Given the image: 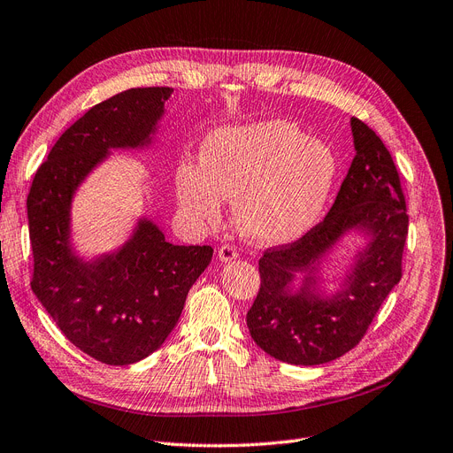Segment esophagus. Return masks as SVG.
<instances>
[{"mask_svg":"<svg viewBox=\"0 0 453 453\" xmlns=\"http://www.w3.org/2000/svg\"><path fill=\"white\" fill-rule=\"evenodd\" d=\"M237 255H239V253H237V248L231 246V244H224V246H220V250H219V257H220V261H224V263L237 259Z\"/></svg>","mask_w":453,"mask_h":453,"instance_id":"1","label":"esophagus"}]
</instances>
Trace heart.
<instances>
[{
    "label": "heart",
    "mask_w": 453,
    "mask_h": 453,
    "mask_svg": "<svg viewBox=\"0 0 453 453\" xmlns=\"http://www.w3.org/2000/svg\"><path fill=\"white\" fill-rule=\"evenodd\" d=\"M339 175L326 142L294 122L261 120L219 127L202 142V165L175 173L181 211L200 224L220 222L226 198L248 239L280 244L302 237L322 216Z\"/></svg>",
    "instance_id": "heart-1"
}]
</instances>
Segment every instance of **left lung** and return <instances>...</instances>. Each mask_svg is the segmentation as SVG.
<instances>
[{
    "instance_id": "obj_1",
    "label": "left lung",
    "mask_w": 453,
    "mask_h": 453,
    "mask_svg": "<svg viewBox=\"0 0 453 453\" xmlns=\"http://www.w3.org/2000/svg\"><path fill=\"white\" fill-rule=\"evenodd\" d=\"M351 131L357 153L326 219L298 241L266 248L259 259L261 287L246 324L255 344L288 365H324L356 348L403 273L409 214L398 168L359 118H351ZM353 225L365 226L372 242L347 288L331 301L320 299L309 275L298 293H290L293 272H310L318 255Z\"/></svg>"
}]
</instances>
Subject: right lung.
<instances>
[{"label":"right lung","instance_id":"add662e5","mask_svg":"<svg viewBox=\"0 0 453 453\" xmlns=\"http://www.w3.org/2000/svg\"><path fill=\"white\" fill-rule=\"evenodd\" d=\"M172 92L129 88L94 105L58 136L27 194L31 288L63 335L105 365H131L159 348L212 257L211 246H175L148 220L96 263L68 248L73 190L109 148L148 144Z\"/></svg>","mask_w":453,"mask_h":453}]
</instances>
